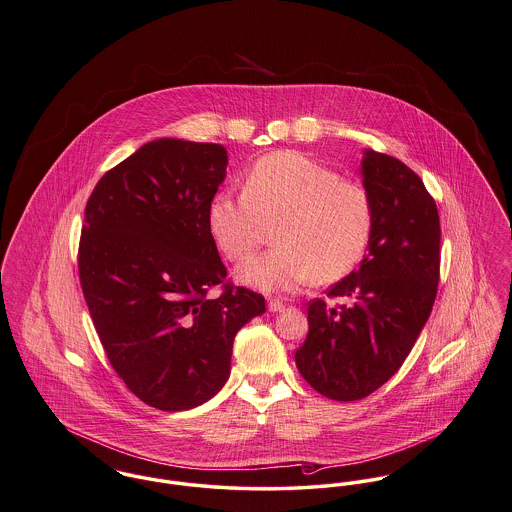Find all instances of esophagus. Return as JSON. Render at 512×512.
Masks as SVG:
<instances>
[{"label":"esophagus","instance_id":"obj_1","mask_svg":"<svg viewBox=\"0 0 512 512\" xmlns=\"http://www.w3.org/2000/svg\"><path fill=\"white\" fill-rule=\"evenodd\" d=\"M284 309V303L280 300H271L269 301V311L271 313H280Z\"/></svg>","mask_w":512,"mask_h":512}]
</instances>
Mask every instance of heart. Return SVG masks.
I'll list each match as a JSON object with an SVG mask.
<instances>
[{"label":"heart","instance_id":"heart-1","mask_svg":"<svg viewBox=\"0 0 512 512\" xmlns=\"http://www.w3.org/2000/svg\"><path fill=\"white\" fill-rule=\"evenodd\" d=\"M274 222L278 247L241 265L238 278L286 294L313 278L334 282L354 271L373 236L375 205L360 181L301 152H274L251 166L243 193L212 199L209 228L230 261H243Z\"/></svg>","mask_w":512,"mask_h":512}]
</instances>
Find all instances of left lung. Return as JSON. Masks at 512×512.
<instances>
[{
  "instance_id": "left-lung-1",
  "label": "left lung",
  "mask_w": 512,
  "mask_h": 512,
  "mask_svg": "<svg viewBox=\"0 0 512 512\" xmlns=\"http://www.w3.org/2000/svg\"><path fill=\"white\" fill-rule=\"evenodd\" d=\"M363 185L375 228L360 269L307 309L309 332L296 365L323 396L360 400L385 385L416 344L439 284L441 224L433 197L404 162L363 151Z\"/></svg>"
}]
</instances>
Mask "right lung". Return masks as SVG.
Returning <instances> with one entry per match:
<instances>
[{
	"instance_id": "add662e5",
	"label": "right lung",
	"mask_w": 512,
	"mask_h": 512,
	"mask_svg": "<svg viewBox=\"0 0 512 512\" xmlns=\"http://www.w3.org/2000/svg\"><path fill=\"white\" fill-rule=\"evenodd\" d=\"M226 166L222 145L156 139L106 172L85 209L79 278L94 329L127 389L164 412L211 400L234 336L265 313L261 294L224 282L209 228Z\"/></svg>"
}]
</instances>
